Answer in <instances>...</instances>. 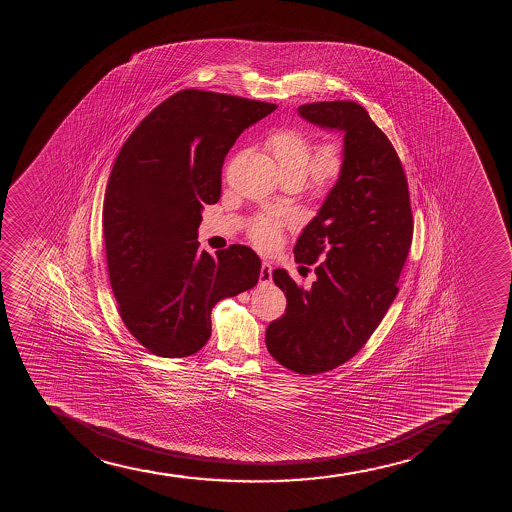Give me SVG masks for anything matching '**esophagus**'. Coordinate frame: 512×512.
I'll return each instance as SVG.
<instances>
[{"label": "esophagus", "instance_id": "1", "mask_svg": "<svg viewBox=\"0 0 512 512\" xmlns=\"http://www.w3.org/2000/svg\"><path fill=\"white\" fill-rule=\"evenodd\" d=\"M271 273H273V266L268 261H263L261 271H259V283H270Z\"/></svg>", "mask_w": 512, "mask_h": 512}]
</instances>
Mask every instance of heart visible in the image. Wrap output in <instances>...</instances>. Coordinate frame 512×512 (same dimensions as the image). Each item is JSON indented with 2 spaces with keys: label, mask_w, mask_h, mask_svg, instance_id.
<instances>
[{
  "label": "heart",
  "mask_w": 512,
  "mask_h": 512,
  "mask_svg": "<svg viewBox=\"0 0 512 512\" xmlns=\"http://www.w3.org/2000/svg\"><path fill=\"white\" fill-rule=\"evenodd\" d=\"M266 148L283 179L302 183L309 177L312 188L319 193H326L343 171V153L340 148L326 145L314 153L312 141L300 131H277L266 141ZM277 235L278 225L271 220H259L251 232L253 241L261 247L273 246Z\"/></svg>",
  "instance_id": "obj_1"
}]
</instances>
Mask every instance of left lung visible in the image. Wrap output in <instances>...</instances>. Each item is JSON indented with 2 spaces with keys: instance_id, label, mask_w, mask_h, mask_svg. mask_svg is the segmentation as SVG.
<instances>
[{
  "instance_id": "obj_1",
  "label": "left lung",
  "mask_w": 512,
  "mask_h": 512,
  "mask_svg": "<svg viewBox=\"0 0 512 512\" xmlns=\"http://www.w3.org/2000/svg\"><path fill=\"white\" fill-rule=\"evenodd\" d=\"M297 112L343 136V171L294 247L295 261L316 265V282L306 290L287 270L273 271L287 311L266 328V347L311 376L352 359L381 323L398 294L413 220L400 159L364 107L333 100Z\"/></svg>"
}]
</instances>
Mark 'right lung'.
Instances as JSON below:
<instances>
[{
	"mask_svg": "<svg viewBox=\"0 0 512 512\" xmlns=\"http://www.w3.org/2000/svg\"><path fill=\"white\" fill-rule=\"evenodd\" d=\"M275 104L181 90L126 140L104 198L107 270L119 314L150 352L181 359L205 347L218 300L258 283L261 259L234 244L200 251L203 205L220 198L235 140Z\"/></svg>",
	"mask_w": 512,
	"mask_h": 512,
	"instance_id": "add662e5",
	"label": "right lung"
}]
</instances>
